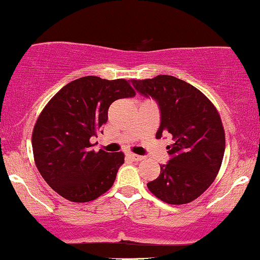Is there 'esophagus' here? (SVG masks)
<instances>
[{
	"instance_id": "34e87169",
	"label": "esophagus",
	"mask_w": 260,
	"mask_h": 260,
	"mask_svg": "<svg viewBox=\"0 0 260 260\" xmlns=\"http://www.w3.org/2000/svg\"><path fill=\"white\" fill-rule=\"evenodd\" d=\"M127 157L133 159V161H142V159L145 158L144 156H140V154H136V153H133V152L127 153Z\"/></svg>"
}]
</instances>
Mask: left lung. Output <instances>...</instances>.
<instances>
[{
  "instance_id": "left-lung-1",
  "label": "left lung",
  "mask_w": 260,
  "mask_h": 260,
  "mask_svg": "<svg viewBox=\"0 0 260 260\" xmlns=\"http://www.w3.org/2000/svg\"><path fill=\"white\" fill-rule=\"evenodd\" d=\"M141 94L151 95L161 109L156 138L172 135V158L161 173L147 183L159 200L183 205L199 198L216 178L224 153V129L212 102L190 83L168 75L131 80Z\"/></svg>"
}]
</instances>
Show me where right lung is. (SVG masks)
<instances>
[{"mask_svg":"<svg viewBox=\"0 0 260 260\" xmlns=\"http://www.w3.org/2000/svg\"><path fill=\"white\" fill-rule=\"evenodd\" d=\"M135 93L124 78L86 76L67 83L44 107L31 146L38 171L57 194L87 203L112 188L124 153L92 150L91 138L107 122L110 104Z\"/></svg>","mask_w":260,"mask_h":260,"instance_id":"1","label":"right lung"}]
</instances>
